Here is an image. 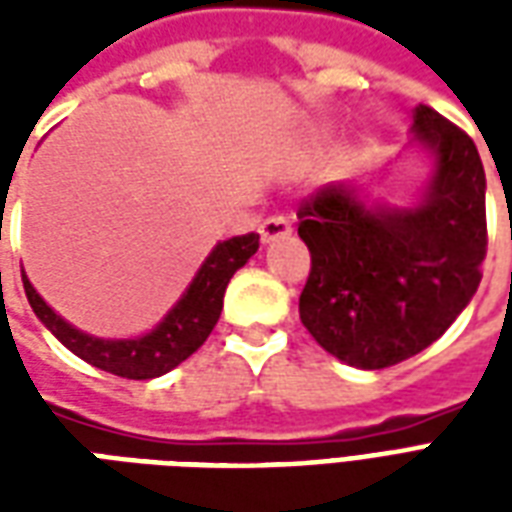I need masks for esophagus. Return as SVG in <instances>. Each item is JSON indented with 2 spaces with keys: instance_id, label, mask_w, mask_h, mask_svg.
Instances as JSON below:
<instances>
[{
  "instance_id": "34e87169",
  "label": "esophagus",
  "mask_w": 512,
  "mask_h": 512,
  "mask_svg": "<svg viewBox=\"0 0 512 512\" xmlns=\"http://www.w3.org/2000/svg\"><path fill=\"white\" fill-rule=\"evenodd\" d=\"M293 233V224H290L288 216H268L266 222L260 224V241L263 244H271V241H277V238H285V235Z\"/></svg>"
}]
</instances>
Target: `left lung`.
I'll return each mask as SVG.
<instances>
[{
	"instance_id": "left-lung-1",
	"label": "left lung",
	"mask_w": 512,
	"mask_h": 512,
	"mask_svg": "<svg viewBox=\"0 0 512 512\" xmlns=\"http://www.w3.org/2000/svg\"><path fill=\"white\" fill-rule=\"evenodd\" d=\"M411 139L433 156L417 205H370L326 183L299 205L312 257L299 315L323 351L381 370L436 343L483 279L485 169L472 136L419 104Z\"/></svg>"
}]
</instances>
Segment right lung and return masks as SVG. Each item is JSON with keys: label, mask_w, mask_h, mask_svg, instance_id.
Returning <instances> with one entry per match:
<instances>
[{"label": "right lung", "mask_w": 512, "mask_h": 512, "mask_svg": "<svg viewBox=\"0 0 512 512\" xmlns=\"http://www.w3.org/2000/svg\"><path fill=\"white\" fill-rule=\"evenodd\" d=\"M257 246H260L257 233L235 235L230 241L213 246V252L205 257V263L194 274L178 304L158 321L156 329L134 340H104V337H93L76 329L40 299V293L32 288L24 271H21V279H24L29 307L68 351L84 359L87 365L106 370L112 376L147 381L178 367L208 340V334L213 332V326L222 315L227 282L233 279L238 268L246 266V260L257 252Z\"/></svg>", "instance_id": "obj_1"}]
</instances>
